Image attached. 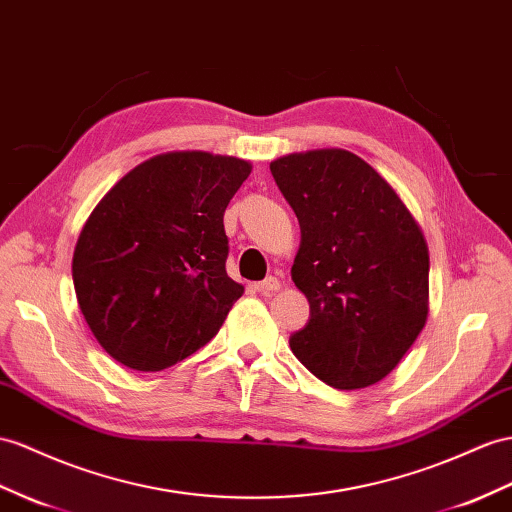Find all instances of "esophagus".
Masks as SVG:
<instances>
[{
  "mask_svg": "<svg viewBox=\"0 0 512 512\" xmlns=\"http://www.w3.org/2000/svg\"><path fill=\"white\" fill-rule=\"evenodd\" d=\"M279 279L277 277H268V279H264V281H259V283H255V290L259 292V294H264V296H270L272 292H277L279 290Z\"/></svg>",
  "mask_w": 512,
  "mask_h": 512,
  "instance_id": "obj_1",
  "label": "esophagus"
}]
</instances>
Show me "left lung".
Instances as JSON below:
<instances>
[{
  "label": "left lung",
  "instance_id": "obj_1",
  "mask_svg": "<svg viewBox=\"0 0 512 512\" xmlns=\"http://www.w3.org/2000/svg\"><path fill=\"white\" fill-rule=\"evenodd\" d=\"M270 173L300 222L292 281L309 322L290 337L305 368L335 389L385 378L428 316V246L389 183L344 149L292 153Z\"/></svg>",
  "mask_w": 512,
  "mask_h": 512
}]
</instances>
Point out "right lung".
Returning <instances> with one entry per match:
<instances>
[{"instance_id": "obj_1", "label": "right lung", "mask_w": 512, "mask_h": 512, "mask_svg": "<svg viewBox=\"0 0 512 512\" xmlns=\"http://www.w3.org/2000/svg\"><path fill=\"white\" fill-rule=\"evenodd\" d=\"M251 175L238 157L175 151L103 196L73 253V285L112 359L160 372L203 348L244 292L227 274L225 209Z\"/></svg>"}]
</instances>
